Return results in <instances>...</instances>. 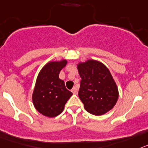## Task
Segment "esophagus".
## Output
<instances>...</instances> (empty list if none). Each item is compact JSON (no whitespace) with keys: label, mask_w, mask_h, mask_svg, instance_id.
<instances>
[{"label":"esophagus","mask_w":148,"mask_h":148,"mask_svg":"<svg viewBox=\"0 0 148 148\" xmlns=\"http://www.w3.org/2000/svg\"><path fill=\"white\" fill-rule=\"evenodd\" d=\"M71 92H72V93L74 94V95H77V88H76V87H74V88H72V90H71Z\"/></svg>","instance_id":"obj_1"}]
</instances>
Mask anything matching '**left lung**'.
I'll list each match as a JSON object with an SVG mask.
<instances>
[{
    "instance_id": "left-lung-1",
    "label": "left lung",
    "mask_w": 148,
    "mask_h": 148,
    "mask_svg": "<svg viewBox=\"0 0 148 148\" xmlns=\"http://www.w3.org/2000/svg\"><path fill=\"white\" fill-rule=\"evenodd\" d=\"M81 77L79 99L85 110L95 115H102L111 110L119 98V89L107 67L94 60L77 64Z\"/></svg>"
}]
</instances>
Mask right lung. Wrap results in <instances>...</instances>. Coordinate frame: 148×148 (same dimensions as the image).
Listing matches in <instances>:
<instances>
[{
    "mask_svg": "<svg viewBox=\"0 0 148 148\" xmlns=\"http://www.w3.org/2000/svg\"><path fill=\"white\" fill-rule=\"evenodd\" d=\"M66 64V60L49 62L38 73L32 98L36 110L45 116L53 118L60 115L73 95L59 78Z\"/></svg>",
    "mask_w": 148,
    "mask_h": 148,
    "instance_id": "1",
    "label": "right lung"
}]
</instances>
